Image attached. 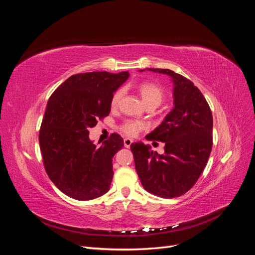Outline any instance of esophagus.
Wrapping results in <instances>:
<instances>
[{"label": "esophagus", "instance_id": "esophagus-1", "mask_svg": "<svg viewBox=\"0 0 255 255\" xmlns=\"http://www.w3.org/2000/svg\"><path fill=\"white\" fill-rule=\"evenodd\" d=\"M123 142H125V146H126V148H129L130 144H132V142H133V140L129 139V138H126V139L123 140Z\"/></svg>", "mask_w": 255, "mask_h": 255}]
</instances>
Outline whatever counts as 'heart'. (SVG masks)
Instances as JSON below:
<instances>
[{
    "label": "heart",
    "mask_w": 255,
    "mask_h": 255,
    "mask_svg": "<svg viewBox=\"0 0 255 255\" xmlns=\"http://www.w3.org/2000/svg\"><path fill=\"white\" fill-rule=\"evenodd\" d=\"M138 92L142 99L143 103L146 105H156L158 106L161 101H163L164 98V92L161 88L155 84L152 83H142L138 87ZM123 96V89L120 88L114 92V95L111 100V105L112 107H117L120 103V100ZM144 128V125L142 122L139 121H127L123 123L121 129L123 133H126L128 136H136L140 129Z\"/></svg>",
    "instance_id": "1"
}]
</instances>
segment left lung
I'll return each mask as SVG.
<instances>
[{
    "label": "left lung",
    "instance_id": "8db88e82",
    "mask_svg": "<svg viewBox=\"0 0 255 255\" xmlns=\"http://www.w3.org/2000/svg\"><path fill=\"white\" fill-rule=\"evenodd\" d=\"M170 76L173 109L150 134L148 140L165 142V153L153 152L149 144H130L135 167L143 188L171 199L187 192L207 164L213 145V116L201 91L194 83L169 69H142Z\"/></svg>",
    "mask_w": 255,
    "mask_h": 255
}]
</instances>
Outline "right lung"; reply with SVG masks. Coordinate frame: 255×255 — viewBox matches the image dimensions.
Listing matches in <instances>:
<instances>
[{
	"instance_id": "right-lung-1",
	"label": "right lung",
	"mask_w": 255,
	"mask_h": 255,
	"mask_svg": "<svg viewBox=\"0 0 255 255\" xmlns=\"http://www.w3.org/2000/svg\"><path fill=\"white\" fill-rule=\"evenodd\" d=\"M128 76V71L75 74L50 97L39 144L50 180L68 197L86 201L110 190L113 157L122 149L123 139L112 134L97 145L89 139L88 129L110 115L114 92Z\"/></svg>"
}]
</instances>
